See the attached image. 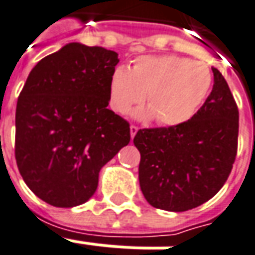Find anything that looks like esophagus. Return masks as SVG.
I'll use <instances>...</instances> for the list:
<instances>
[{"label": "esophagus", "mask_w": 255, "mask_h": 255, "mask_svg": "<svg viewBox=\"0 0 255 255\" xmlns=\"http://www.w3.org/2000/svg\"><path fill=\"white\" fill-rule=\"evenodd\" d=\"M137 131H139V128L135 127V126H131V127H129V132H131V137H132V139L135 137V135H136V133H137Z\"/></svg>", "instance_id": "obj_1"}]
</instances>
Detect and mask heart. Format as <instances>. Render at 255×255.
<instances>
[{"instance_id": "obj_1", "label": "heart", "mask_w": 255, "mask_h": 255, "mask_svg": "<svg viewBox=\"0 0 255 255\" xmlns=\"http://www.w3.org/2000/svg\"><path fill=\"white\" fill-rule=\"evenodd\" d=\"M213 75L209 67L190 58L141 56L128 69L115 68L108 84L111 108L128 114L144 102L148 108L137 111L136 118L151 120L163 127H176L191 120L209 96Z\"/></svg>"}]
</instances>
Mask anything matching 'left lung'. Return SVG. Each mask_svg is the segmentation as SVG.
<instances>
[{"label":"left lung","instance_id":"left-lung-1","mask_svg":"<svg viewBox=\"0 0 255 255\" xmlns=\"http://www.w3.org/2000/svg\"><path fill=\"white\" fill-rule=\"evenodd\" d=\"M213 91L187 123L139 129V183L145 201L166 211L203 205L222 188L236 160L240 114L222 73L213 68Z\"/></svg>","mask_w":255,"mask_h":255}]
</instances>
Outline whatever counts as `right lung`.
<instances>
[{"mask_svg": "<svg viewBox=\"0 0 255 255\" xmlns=\"http://www.w3.org/2000/svg\"><path fill=\"white\" fill-rule=\"evenodd\" d=\"M118 53L69 42L36 64L15 110V162L37 197L54 207L83 205L102 167L129 143V124L108 110Z\"/></svg>", "mask_w": 255, "mask_h": 255, "instance_id": "1", "label": "right lung"}]
</instances>
